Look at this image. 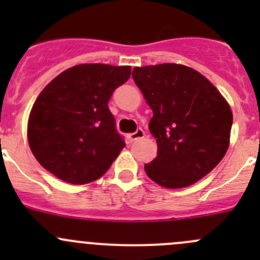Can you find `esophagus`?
Here are the masks:
<instances>
[{
    "label": "esophagus",
    "instance_id": "34e87169",
    "mask_svg": "<svg viewBox=\"0 0 260 260\" xmlns=\"http://www.w3.org/2000/svg\"><path fill=\"white\" fill-rule=\"evenodd\" d=\"M143 137H145V131H143L142 128H138L135 133H131V135L128 136V141H129V142H135V141Z\"/></svg>",
    "mask_w": 260,
    "mask_h": 260
}]
</instances>
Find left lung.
I'll return each mask as SVG.
<instances>
[{
    "label": "left lung",
    "instance_id": "left-lung-1",
    "mask_svg": "<svg viewBox=\"0 0 260 260\" xmlns=\"http://www.w3.org/2000/svg\"><path fill=\"white\" fill-rule=\"evenodd\" d=\"M135 83L153 111L149 132L157 157L147 176L167 188H181L209 174L229 147L233 113L204 75L180 64L135 68Z\"/></svg>",
    "mask_w": 260,
    "mask_h": 260
}]
</instances>
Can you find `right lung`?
<instances>
[{"label":"right lung","mask_w":260,"mask_h":260,"mask_svg":"<svg viewBox=\"0 0 260 260\" xmlns=\"http://www.w3.org/2000/svg\"><path fill=\"white\" fill-rule=\"evenodd\" d=\"M131 67L80 64L52 79L28 117V145L39 164L65 182L103 176L125 146L108 102Z\"/></svg>","instance_id":"1"}]
</instances>
